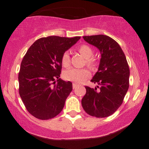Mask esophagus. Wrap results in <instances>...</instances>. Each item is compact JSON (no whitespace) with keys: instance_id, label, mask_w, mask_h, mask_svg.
Returning <instances> with one entry per match:
<instances>
[{"instance_id":"obj_1","label":"esophagus","mask_w":149,"mask_h":149,"mask_svg":"<svg viewBox=\"0 0 149 149\" xmlns=\"http://www.w3.org/2000/svg\"><path fill=\"white\" fill-rule=\"evenodd\" d=\"M77 87H78V85L76 84V83H73V88L76 89Z\"/></svg>"}]
</instances>
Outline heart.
I'll list each match as a JSON object with an SVG mask.
<instances>
[{
  "instance_id": "1",
  "label": "heart",
  "mask_w": 149,
  "mask_h": 149,
  "mask_svg": "<svg viewBox=\"0 0 149 149\" xmlns=\"http://www.w3.org/2000/svg\"><path fill=\"white\" fill-rule=\"evenodd\" d=\"M78 52L85 58V64L89 67L94 68L97 64V60L93 57L94 50L90 45L86 44H83L78 46L77 48ZM61 62L62 66L65 68L69 67L71 64L70 60V56L68 52H65L63 53L62 56L61 57ZM90 76V72L87 69H70L66 71L64 73V78L66 80L75 82V83H80L85 81Z\"/></svg>"
}]
</instances>
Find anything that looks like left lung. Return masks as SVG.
<instances>
[{"label": "left lung", "instance_id": "obj_1", "mask_svg": "<svg viewBox=\"0 0 149 149\" xmlns=\"http://www.w3.org/2000/svg\"><path fill=\"white\" fill-rule=\"evenodd\" d=\"M88 43L101 52L98 71L91 80L100 87L85 86L86 94L81 101L87 113L97 118L112 115L120 107L129 88L130 69L123 51L119 44L105 35L83 36Z\"/></svg>", "mask_w": 149, "mask_h": 149}]
</instances>
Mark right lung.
Listing matches in <instances>:
<instances>
[{
    "label": "right lung",
    "mask_w": 149,
    "mask_h": 149,
    "mask_svg": "<svg viewBox=\"0 0 149 149\" xmlns=\"http://www.w3.org/2000/svg\"><path fill=\"white\" fill-rule=\"evenodd\" d=\"M80 38H41L33 42L22 59L18 75L19 93L26 110L36 118L51 119L62 111L73 88L72 83L59 78L61 57Z\"/></svg>",
    "instance_id": "1"
}]
</instances>
